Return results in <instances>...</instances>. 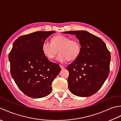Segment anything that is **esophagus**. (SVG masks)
<instances>
[{
	"label": "esophagus",
	"mask_w": 121,
	"mask_h": 121,
	"mask_svg": "<svg viewBox=\"0 0 121 121\" xmlns=\"http://www.w3.org/2000/svg\"><path fill=\"white\" fill-rule=\"evenodd\" d=\"M60 68H61V69H65V66H63V65H60Z\"/></svg>",
	"instance_id": "esophagus-1"
}]
</instances>
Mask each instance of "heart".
Here are the masks:
<instances>
[{"label":"heart","mask_w":121,"mask_h":121,"mask_svg":"<svg viewBox=\"0 0 121 121\" xmlns=\"http://www.w3.org/2000/svg\"><path fill=\"white\" fill-rule=\"evenodd\" d=\"M60 62H65L68 60L73 61L78 58L81 53V46L77 40L71 39L70 38L62 35H58L52 38V43L45 40L42 44V50L48 59L55 57Z\"/></svg>","instance_id":"obj_1"}]
</instances>
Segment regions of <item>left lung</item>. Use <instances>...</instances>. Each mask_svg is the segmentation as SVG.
Wrapping results in <instances>:
<instances>
[{"label":"left lung","instance_id":"8db88e82","mask_svg":"<svg viewBox=\"0 0 121 121\" xmlns=\"http://www.w3.org/2000/svg\"><path fill=\"white\" fill-rule=\"evenodd\" d=\"M75 35L81 53L66 69L69 88L75 96L86 97L96 93L109 75L111 56L101 38L86 30L63 32Z\"/></svg>","mask_w":121,"mask_h":121}]
</instances>
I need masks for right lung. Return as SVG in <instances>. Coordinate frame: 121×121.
Listing matches in <instances>:
<instances>
[{
	"mask_svg": "<svg viewBox=\"0 0 121 121\" xmlns=\"http://www.w3.org/2000/svg\"><path fill=\"white\" fill-rule=\"evenodd\" d=\"M55 33L39 31L23 35L13 44L9 55L11 75L19 88L30 97L40 98L49 94L51 83L61 71L42 50L43 43Z\"/></svg>",
	"mask_w": 121,
	"mask_h": 121,
	"instance_id": "add662e5",
	"label": "right lung"
}]
</instances>
